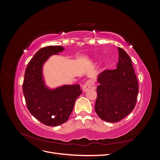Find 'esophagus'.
I'll use <instances>...</instances> for the list:
<instances>
[{
  "label": "esophagus",
  "mask_w": 160,
  "mask_h": 160,
  "mask_svg": "<svg viewBox=\"0 0 160 160\" xmlns=\"http://www.w3.org/2000/svg\"><path fill=\"white\" fill-rule=\"evenodd\" d=\"M96 87H95V84L94 83V81L92 79H89L88 81L86 82L85 84L83 86V91H87L90 89H95Z\"/></svg>",
  "instance_id": "obj_1"
}]
</instances>
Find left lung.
Listing matches in <instances>:
<instances>
[{
  "label": "left lung",
  "instance_id": "8db88e82",
  "mask_svg": "<svg viewBox=\"0 0 160 160\" xmlns=\"http://www.w3.org/2000/svg\"><path fill=\"white\" fill-rule=\"evenodd\" d=\"M117 68L105 70L98 75V98L95 110L105 122L123 119L133 110L138 95V81L129 56L118 47Z\"/></svg>",
  "mask_w": 160,
  "mask_h": 160
}]
</instances>
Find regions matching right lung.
I'll return each instance as SVG.
<instances>
[{
    "label": "right lung",
    "mask_w": 160,
    "mask_h": 160,
    "mask_svg": "<svg viewBox=\"0 0 160 160\" xmlns=\"http://www.w3.org/2000/svg\"><path fill=\"white\" fill-rule=\"evenodd\" d=\"M64 48L49 46L38 50L28 62L22 84L23 94L30 113L47 126H57L66 122L81 94L80 85H65L50 89L45 84L42 66L52 55H58Z\"/></svg>",
    "instance_id": "obj_1"
}]
</instances>
